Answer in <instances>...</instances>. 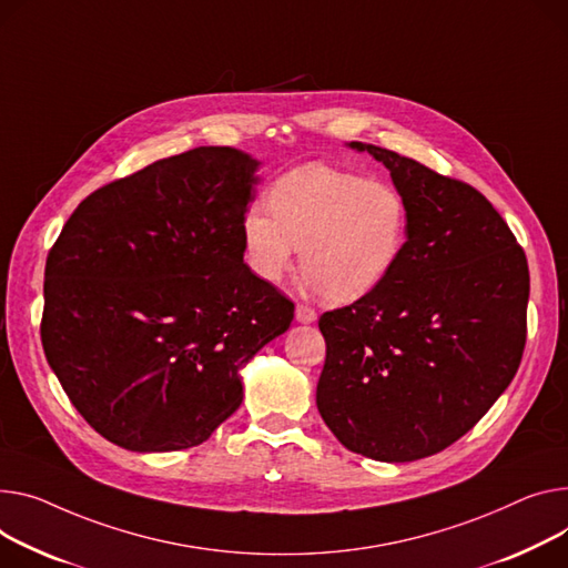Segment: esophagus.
<instances>
[{"label":"esophagus","mask_w":568,"mask_h":568,"mask_svg":"<svg viewBox=\"0 0 568 568\" xmlns=\"http://www.w3.org/2000/svg\"><path fill=\"white\" fill-rule=\"evenodd\" d=\"M294 317H296V322H298V324H313V322L317 320V313H315V308H311V306L296 304Z\"/></svg>","instance_id":"obj_1"}]
</instances>
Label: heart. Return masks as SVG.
<instances>
[{
    "label": "heart",
    "mask_w": 568,
    "mask_h": 568,
    "mask_svg": "<svg viewBox=\"0 0 568 568\" xmlns=\"http://www.w3.org/2000/svg\"><path fill=\"white\" fill-rule=\"evenodd\" d=\"M270 209L253 205L242 219L248 270L278 283L301 246L304 283L331 304L382 287L406 248L408 205L388 182L308 164L274 182Z\"/></svg>",
    "instance_id": "obj_1"
}]
</instances>
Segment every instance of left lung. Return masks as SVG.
<instances>
[{
  "instance_id": "obj_1",
  "label": "left lung",
  "mask_w": 568,
  "mask_h": 568,
  "mask_svg": "<svg viewBox=\"0 0 568 568\" xmlns=\"http://www.w3.org/2000/svg\"><path fill=\"white\" fill-rule=\"evenodd\" d=\"M349 148L390 171L408 205V240L382 287L320 317L317 408L347 449L404 464L459 440L511 384L530 270L475 186L379 145Z\"/></svg>"
}]
</instances>
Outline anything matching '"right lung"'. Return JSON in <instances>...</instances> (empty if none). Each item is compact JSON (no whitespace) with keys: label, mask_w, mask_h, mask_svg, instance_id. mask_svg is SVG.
<instances>
[{"label":"right lung","mask_w":568,"mask_h":568,"mask_svg":"<svg viewBox=\"0 0 568 568\" xmlns=\"http://www.w3.org/2000/svg\"><path fill=\"white\" fill-rule=\"evenodd\" d=\"M257 160L201 145L87 196L45 262L41 339L72 406L132 452L201 445L294 304L244 264Z\"/></svg>","instance_id":"add662e5"}]
</instances>
